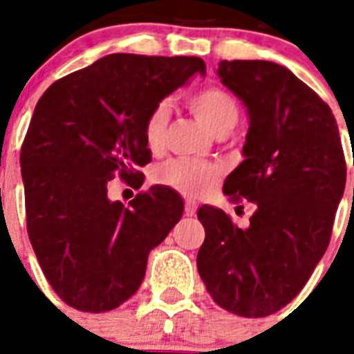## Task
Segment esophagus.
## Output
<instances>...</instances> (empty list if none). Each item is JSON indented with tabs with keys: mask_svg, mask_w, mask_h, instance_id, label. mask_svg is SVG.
Instances as JSON below:
<instances>
[{
	"mask_svg": "<svg viewBox=\"0 0 354 354\" xmlns=\"http://www.w3.org/2000/svg\"><path fill=\"white\" fill-rule=\"evenodd\" d=\"M196 209H198V204H196L194 200H191V198L185 200V215L193 216L194 213H196Z\"/></svg>",
	"mask_w": 354,
	"mask_h": 354,
	"instance_id": "esophagus-1",
	"label": "esophagus"
}]
</instances>
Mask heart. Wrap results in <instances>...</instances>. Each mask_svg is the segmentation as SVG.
<instances>
[{
	"mask_svg": "<svg viewBox=\"0 0 354 354\" xmlns=\"http://www.w3.org/2000/svg\"><path fill=\"white\" fill-rule=\"evenodd\" d=\"M187 106L191 112L204 122L215 136L230 133L241 118L239 102L227 91L209 86L193 91L187 97ZM167 124H169V106L161 102L149 113L145 121L143 133L147 147L152 152H160L165 145ZM221 178V169L213 163L189 158H174L165 161L154 172L156 183L174 189L185 196H200L213 189Z\"/></svg>",
	"mask_w": 354,
	"mask_h": 354,
	"instance_id": "1",
	"label": "heart"
}]
</instances>
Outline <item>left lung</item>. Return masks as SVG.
<instances>
[{
    "label": "left lung",
    "instance_id": "obj_1",
    "mask_svg": "<svg viewBox=\"0 0 354 354\" xmlns=\"http://www.w3.org/2000/svg\"><path fill=\"white\" fill-rule=\"evenodd\" d=\"M222 84L250 115L244 161L224 182L253 202L246 227L202 205L205 239L196 266L216 305L263 318L299 294L329 246L346 189V158L327 102L296 75L266 60H222Z\"/></svg>",
    "mask_w": 354,
    "mask_h": 354
}]
</instances>
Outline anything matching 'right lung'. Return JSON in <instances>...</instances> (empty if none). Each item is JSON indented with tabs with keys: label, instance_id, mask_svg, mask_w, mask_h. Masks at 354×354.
Segmentation results:
<instances>
[{
	"label": "right lung",
	"instance_id": "1",
	"mask_svg": "<svg viewBox=\"0 0 354 354\" xmlns=\"http://www.w3.org/2000/svg\"><path fill=\"white\" fill-rule=\"evenodd\" d=\"M194 73L198 57L115 53L53 82L21 145L27 233L64 303L106 313L132 297L150 250L182 218L176 191L154 185L128 205L108 198L115 174L141 187L149 113Z\"/></svg>",
	"mask_w": 354,
	"mask_h": 354
}]
</instances>
